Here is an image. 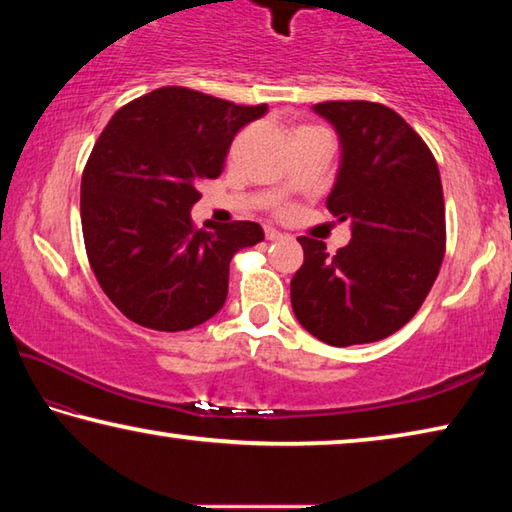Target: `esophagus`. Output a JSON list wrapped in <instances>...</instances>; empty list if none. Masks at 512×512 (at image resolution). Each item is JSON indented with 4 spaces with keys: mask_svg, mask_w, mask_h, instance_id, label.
Instances as JSON below:
<instances>
[{
    "mask_svg": "<svg viewBox=\"0 0 512 512\" xmlns=\"http://www.w3.org/2000/svg\"><path fill=\"white\" fill-rule=\"evenodd\" d=\"M264 235H266V239L268 241H280V239H287V235H282L280 230H275V228H266L264 230Z\"/></svg>",
    "mask_w": 512,
    "mask_h": 512,
    "instance_id": "1",
    "label": "esophagus"
}]
</instances>
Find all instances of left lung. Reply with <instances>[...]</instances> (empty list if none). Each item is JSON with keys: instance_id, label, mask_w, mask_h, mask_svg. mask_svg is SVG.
Masks as SVG:
<instances>
[{"instance_id": "8db88e82", "label": "left lung", "mask_w": 512, "mask_h": 512, "mask_svg": "<svg viewBox=\"0 0 512 512\" xmlns=\"http://www.w3.org/2000/svg\"><path fill=\"white\" fill-rule=\"evenodd\" d=\"M341 164L327 210L352 223L348 246L298 237L305 262L291 280L298 323L334 348L375 343L415 316L445 255V201L436 158L395 110L323 101Z\"/></svg>"}]
</instances>
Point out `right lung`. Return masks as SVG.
<instances>
[{
    "instance_id": "obj_1",
    "label": "right lung",
    "mask_w": 512,
    "mask_h": 512,
    "mask_svg": "<svg viewBox=\"0 0 512 512\" xmlns=\"http://www.w3.org/2000/svg\"><path fill=\"white\" fill-rule=\"evenodd\" d=\"M266 110L169 85L103 128L81 178L83 239L103 293L133 323L183 332L223 307L230 259L264 230L253 221L196 228L189 212L198 183L219 178L235 135Z\"/></svg>"
}]
</instances>
